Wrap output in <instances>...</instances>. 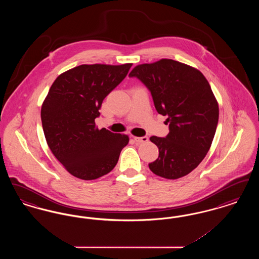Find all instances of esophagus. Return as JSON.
I'll return each instance as SVG.
<instances>
[{"instance_id":"1","label":"esophagus","mask_w":259,"mask_h":259,"mask_svg":"<svg viewBox=\"0 0 259 259\" xmlns=\"http://www.w3.org/2000/svg\"><path fill=\"white\" fill-rule=\"evenodd\" d=\"M134 141L138 144H142V143H147L148 141V138L147 136L145 137H133Z\"/></svg>"}]
</instances>
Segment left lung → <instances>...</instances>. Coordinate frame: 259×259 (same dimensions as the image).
<instances>
[{"label": "left lung", "mask_w": 259, "mask_h": 259, "mask_svg": "<svg viewBox=\"0 0 259 259\" xmlns=\"http://www.w3.org/2000/svg\"><path fill=\"white\" fill-rule=\"evenodd\" d=\"M151 93L156 111L167 115L169 134L150 137L159 149L150 171L177 180L193 171L205 158L219 122V104L199 70L172 59L141 64L129 74Z\"/></svg>", "instance_id": "1"}]
</instances>
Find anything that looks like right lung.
Listing matches in <instances>:
<instances>
[{"label": "right lung", "instance_id": "obj_1", "mask_svg": "<svg viewBox=\"0 0 259 259\" xmlns=\"http://www.w3.org/2000/svg\"><path fill=\"white\" fill-rule=\"evenodd\" d=\"M131 66L80 65L58 75L50 87L40 111L44 133L53 155L75 178L91 181L111 172L129 143L127 135L99 130L95 118Z\"/></svg>", "mask_w": 259, "mask_h": 259}]
</instances>
